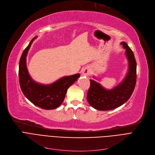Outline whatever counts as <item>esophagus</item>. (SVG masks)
I'll return each instance as SVG.
<instances>
[{
    "mask_svg": "<svg viewBox=\"0 0 155 155\" xmlns=\"http://www.w3.org/2000/svg\"><path fill=\"white\" fill-rule=\"evenodd\" d=\"M91 73V71L88 68H85L84 69H83L82 71V75L84 76H89Z\"/></svg>",
    "mask_w": 155,
    "mask_h": 155,
    "instance_id": "34e87169",
    "label": "esophagus"
}]
</instances>
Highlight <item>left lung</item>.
I'll return each mask as SVG.
<instances>
[{
  "label": "left lung",
  "mask_w": 155,
  "mask_h": 155,
  "mask_svg": "<svg viewBox=\"0 0 155 155\" xmlns=\"http://www.w3.org/2000/svg\"><path fill=\"white\" fill-rule=\"evenodd\" d=\"M120 44L126 49L128 72L121 83L111 89H106L97 82L90 79L87 100L89 104L97 110L107 111L121 106L130 99L134 89L136 83V59L126 42H121ZM93 78H95L94 76Z\"/></svg>",
  "instance_id": "left-lung-1"
}]
</instances>
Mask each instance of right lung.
<instances>
[{
  "label": "right lung",
  "instance_id": "add662e5",
  "mask_svg": "<svg viewBox=\"0 0 155 155\" xmlns=\"http://www.w3.org/2000/svg\"><path fill=\"white\" fill-rule=\"evenodd\" d=\"M34 38L23 51L19 61V84L24 96L29 101L44 110H54L60 106L65 98L68 89L80 77V74L62 77L50 84L35 82L29 74L26 65V57L35 39Z\"/></svg>",
  "mask_w": 155,
  "mask_h": 155
}]
</instances>
